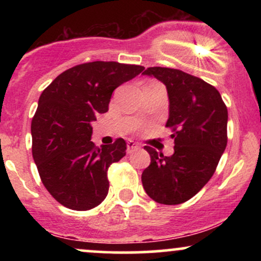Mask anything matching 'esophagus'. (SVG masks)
Listing matches in <instances>:
<instances>
[{
  "instance_id": "1",
  "label": "esophagus",
  "mask_w": 261,
  "mask_h": 261,
  "mask_svg": "<svg viewBox=\"0 0 261 261\" xmlns=\"http://www.w3.org/2000/svg\"><path fill=\"white\" fill-rule=\"evenodd\" d=\"M140 146L137 145L136 142H134V141H127V149L126 152L127 153H133L135 149H139Z\"/></svg>"
}]
</instances>
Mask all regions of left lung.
Here are the masks:
<instances>
[{
    "label": "left lung",
    "mask_w": 261,
    "mask_h": 261,
    "mask_svg": "<svg viewBox=\"0 0 261 261\" xmlns=\"http://www.w3.org/2000/svg\"><path fill=\"white\" fill-rule=\"evenodd\" d=\"M167 87L174 153L169 157L146 146L151 164L143 170L147 195L163 205L191 199L214 175L227 146L228 112L220 92L207 82L169 67H148L143 72Z\"/></svg>",
    "instance_id": "1"
}]
</instances>
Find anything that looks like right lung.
Instances as JSON below:
<instances>
[{
  "label": "right lung",
  "instance_id": "add662e5",
  "mask_svg": "<svg viewBox=\"0 0 261 261\" xmlns=\"http://www.w3.org/2000/svg\"><path fill=\"white\" fill-rule=\"evenodd\" d=\"M143 66L93 61L68 68L41 93L32 120V152L41 181L65 207L87 211L106 199L108 168L126 154V142L97 147L92 122L107 113L114 89Z\"/></svg>",
  "mask_w": 261,
  "mask_h": 261
}]
</instances>
